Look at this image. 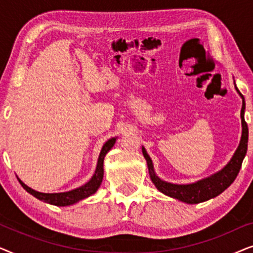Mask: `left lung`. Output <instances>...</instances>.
I'll list each match as a JSON object with an SVG mask.
<instances>
[{
    "mask_svg": "<svg viewBox=\"0 0 253 253\" xmlns=\"http://www.w3.org/2000/svg\"><path fill=\"white\" fill-rule=\"evenodd\" d=\"M237 89V88H236ZM240 93L241 92L238 91ZM242 98L243 95L241 94ZM244 99V98H243ZM244 109H245V102L243 100V106H242V139L238 146L237 151L235 152L233 159H231L229 164L224 167L222 170L216 172L211 177H207L202 181H198L197 183H192V184H186V185H178V184H171V183H167L165 181H161L157 175L154 174L153 170V165H152L151 158L148 157V154L143 147V154L145 159L147 161L148 166V171H150V176L152 182L154 183V185L157 186L159 191H161L165 195H167L171 198H176L181 202L188 203V204H198L206 202L211 198L219 196L221 192H223L231 183L235 181V178L237 177L240 169L242 167V162L247 154L248 151V139H249V129L248 124L244 120Z\"/></svg>",
    "mask_w": 253,
    "mask_h": 253,
    "instance_id": "left-lung-1",
    "label": "left lung"
}]
</instances>
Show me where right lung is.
Here are the masks:
<instances>
[{
    "instance_id": "right-lung-1",
    "label": "right lung",
    "mask_w": 253,
    "mask_h": 253,
    "mask_svg": "<svg viewBox=\"0 0 253 253\" xmlns=\"http://www.w3.org/2000/svg\"><path fill=\"white\" fill-rule=\"evenodd\" d=\"M115 141H116V138L114 137V138H112V139H109L108 141H107L105 145H103L102 150H101V152H100V155H99L98 166H96L95 174L93 175L91 181L86 183L85 185L81 186V188L71 190V191H69V192L42 193V192H38V191H36V190L29 188V186L24 184L20 179H18V181L27 192L36 197V198L42 200V202H44V203L51 204V205H56V206L72 205V204L77 203V202H79V200H82V199L86 198V197L93 195V193H94L96 190L99 189V186H100V184H101L102 178H103V159H105L106 154L108 153L110 148L114 146Z\"/></svg>"
}]
</instances>
